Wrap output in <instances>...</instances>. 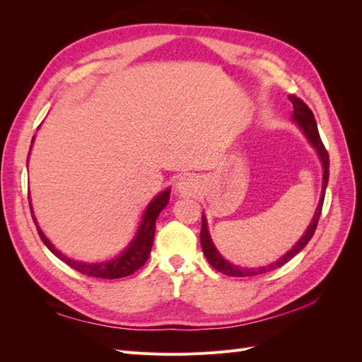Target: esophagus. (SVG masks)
<instances>
[{
	"label": "esophagus",
	"mask_w": 362,
	"mask_h": 362,
	"mask_svg": "<svg viewBox=\"0 0 362 362\" xmlns=\"http://www.w3.org/2000/svg\"><path fill=\"white\" fill-rule=\"evenodd\" d=\"M199 189V181L193 175H184L177 184V190L182 196H192Z\"/></svg>",
	"instance_id": "obj_1"
}]
</instances>
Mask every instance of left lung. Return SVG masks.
Segmentation results:
<instances>
[{
	"label": "left lung",
	"mask_w": 362,
	"mask_h": 362,
	"mask_svg": "<svg viewBox=\"0 0 362 362\" xmlns=\"http://www.w3.org/2000/svg\"><path fill=\"white\" fill-rule=\"evenodd\" d=\"M288 100L291 101L293 108H294V113H293L294 120L299 124V127L303 129V133L306 134V137H308V140L313 144V146L317 149V152H319V156H320L322 163H323V189H322V198H320L319 206H317L311 225L308 226V229H306V233L302 235V238L299 240L298 245H296L290 252H287V254L284 255L282 258H279L276 262H273V264H270L267 267H259V269L238 267V266L231 264V262H228L226 259H223V257L218 254V252L214 247V245H213V242H211L210 234H208L206 221H205V217L202 216V228H201L202 250H204V254H205L208 262H210V264L217 272L223 273V275L240 276V278H242V276H257V275H261V273H267V272H272V270H275L278 267H282L284 264H286V262H288L294 255H298L299 252L306 245H308V242L313 238V235L315 233L317 223H319V218H320V214H322V206H323V201H325V190H326V185H327V180H329V154H327V151H326L323 141L320 139L319 129H317L315 119H314L313 112L310 110V107L306 105L300 100V98H298L296 95H290Z\"/></svg>",
	"instance_id": "left-lung-1"
}]
</instances>
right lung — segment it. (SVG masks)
Returning a JSON list of instances; mask_svg holds the SVG:
<instances>
[{"instance_id": "obj_1", "label": "right lung", "mask_w": 362, "mask_h": 362, "mask_svg": "<svg viewBox=\"0 0 362 362\" xmlns=\"http://www.w3.org/2000/svg\"><path fill=\"white\" fill-rule=\"evenodd\" d=\"M30 149H31V146H30ZM169 194H170L169 189L164 190L163 193H160L157 196L154 201H152L148 205L145 216H144V221H141V225L139 228V233H137V235H136L133 242H131V245L128 246V249L124 252V254H120L113 261L101 262V264H87V262L74 261V259H69L64 255H62L60 252L51 245V242L45 237V234L42 233V229L39 228L35 216H33L31 204H30V210H31L33 221H35V225L37 228V234H39L40 240L43 243H45V246L52 252L54 255L59 257L62 261L66 262V264L69 267H72L74 270L83 273V275L92 276V278H101V279H117V278L133 275L134 272H137L146 262V259L151 254L152 243H154L156 221H157L160 211L168 205Z\"/></svg>"}]
</instances>
